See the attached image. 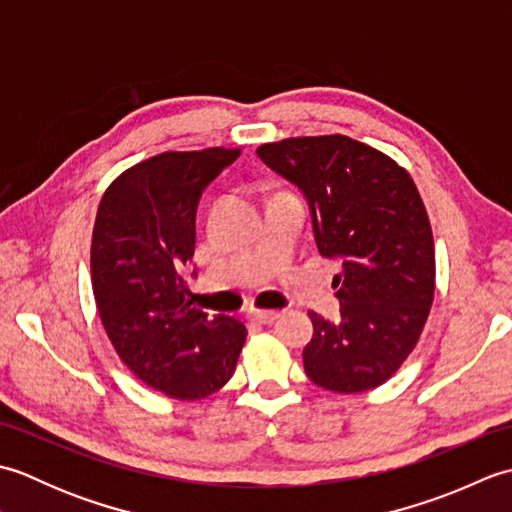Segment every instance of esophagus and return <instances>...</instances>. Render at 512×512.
<instances>
[{"instance_id":"1","label":"esophagus","mask_w":512,"mask_h":512,"mask_svg":"<svg viewBox=\"0 0 512 512\" xmlns=\"http://www.w3.org/2000/svg\"><path fill=\"white\" fill-rule=\"evenodd\" d=\"M248 317L257 321V323L273 325L279 319V312H275V310H248Z\"/></svg>"}]
</instances>
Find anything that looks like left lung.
I'll use <instances>...</instances> for the list:
<instances>
[{
	"label": "left lung",
	"mask_w": 512,
	"mask_h": 512,
	"mask_svg": "<svg viewBox=\"0 0 512 512\" xmlns=\"http://www.w3.org/2000/svg\"><path fill=\"white\" fill-rule=\"evenodd\" d=\"M257 156L303 193L319 253L343 264L332 281L341 321L310 312L308 378L336 394L383 385L416 347L436 290L416 184L383 151L341 134L286 138Z\"/></svg>",
	"instance_id": "obj_1"
}]
</instances>
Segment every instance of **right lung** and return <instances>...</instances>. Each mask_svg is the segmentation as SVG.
I'll use <instances>...</instances> for the list:
<instances>
[{"label": "right lung", "mask_w": 512, "mask_h": 512, "mask_svg": "<svg viewBox=\"0 0 512 512\" xmlns=\"http://www.w3.org/2000/svg\"><path fill=\"white\" fill-rule=\"evenodd\" d=\"M239 149L165 151L121 173L96 213L92 290L116 354L145 385L200 400L233 376L246 325L193 308L184 268L195 253L202 191Z\"/></svg>", "instance_id": "right-lung-1"}]
</instances>
